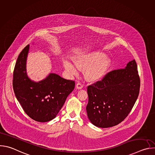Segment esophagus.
<instances>
[{
	"label": "esophagus",
	"instance_id": "esophagus-1",
	"mask_svg": "<svg viewBox=\"0 0 155 155\" xmlns=\"http://www.w3.org/2000/svg\"><path fill=\"white\" fill-rule=\"evenodd\" d=\"M83 87V84L81 83V82H78L76 84V87L77 89H78V90H80L81 89V88Z\"/></svg>",
	"mask_w": 155,
	"mask_h": 155
}]
</instances>
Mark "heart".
<instances>
[{
	"label": "heart",
	"mask_w": 155,
	"mask_h": 155,
	"mask_svg": "<svg viewBox=\"0 0 155 155\" xmlns=\"http://www.w3.org/2000/svg\"><path fill=\"white\" fill-rule=\"evenodd\" d=\"M75 62L80 67L86 68V76L91 81L102 79L106 75L111 64V61L108 58L105 57L104 53L97 51L80 55L76 58ZM64 66L72 75L78 73V68L75 64L65 62Z\"/></svg>",
	"instance_id": "b5f03b06"
}]
</instances>
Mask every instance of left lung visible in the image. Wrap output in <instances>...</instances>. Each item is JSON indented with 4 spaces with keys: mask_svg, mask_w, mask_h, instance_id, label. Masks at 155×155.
Returning <instances> with one entry per match:
<instances>
[{
    "mask_svg": "<svg viewBox=\"0 0 155 155\" xmlns=\"http://www.w3.org/2000/svg\"><path fill=\"white\" fill-rule=\"evenodd\" d=\"M140 80L135 59L124 69L108 72L87 86V117L99 127L116 126L129 115L139 94Z\"/></svg>",
    "mask_w": 155,
    "mask_h": 155,
    "instance_id": "1",
    "label": "left lung"
}]
</instances>
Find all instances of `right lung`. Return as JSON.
I'll return each instance as SVG.
<instances>
[{
	"label": "right lung",
	"instance_id": "obj_1",
	"mask_svg": "<svg viewBox=\"0 0 155 155\" xmlns=\"http://www.w3.org/2000/svg\"><path fill=\"white\" fill-rule=\"evenodd\" d=\"M29 45L19 54L14 68L13 87L25 112L32 120L47 122L56 117L66 98L74 90L75 81L50 74L38 83L27 76L26 62Z\"/></svg>",
	"mask_w": 155,
	"mask_h": 155
}]
</instances>
